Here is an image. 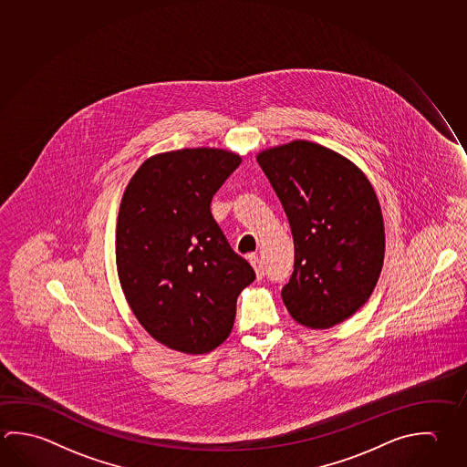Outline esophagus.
<instances>
[{"instance_id": "esophagus-1", "label": "esophagus", "mask_w": 467, "mask_h": 467, "mask_svg": "<svg viewBox=\"0 0 467 467\" xmlns=\"http://www.w3.org/2000/svg\"><path fill=\"white\" fill-rule=\"evenodd\" d=\"M249 262H251V265H253L254 270H255V275L257 278H262L265 275V270H264V264H262V259L259 255H249Z\"/></svg>"}]
</instances>
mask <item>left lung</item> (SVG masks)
Returning a JSON list of instances; mask_svg holds the SVG:
<instances>
[{"instance_id":"8db88e82","label":"left lung","mask_w":467,"mask_h":467,"mask_svg":"<svg viewBox=\"0 0 467 467\" xmlns=\"http://www.w3.org/2000/svg\"><path fill=\"white\" fill-rule=\"evenodd\" d=\"M294 236L286 310L308 327H331L359 310L384 264L382 212L372 185L331 149L294 140L257 156Z\"/></svg>"}]
</instances>
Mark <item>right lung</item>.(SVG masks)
Wrapping results in <instances>:
<instances>
[{
	"label": "right lung",
	"mask_w": 467,
	"mask_h": 467,
	"mask_svg": "<svg viewBox=\"0 0 467 467\" xmlns=\"http://www.w3.org/2000/svg\"><path fill=\"white\" fill-rule=\"evenodd\" d=\"M239 164L220 149L159 154L140 165L121 200L116 265L126 300L149 335L177 351L220 346L237 295L255 278L210 208Z\"/></svg>",
	"instance_id": "add662e5"
}]
</instances>
